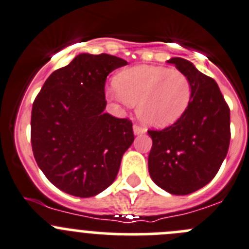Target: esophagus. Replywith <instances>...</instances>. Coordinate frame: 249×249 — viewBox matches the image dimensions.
<instances>
[{"mask_svg":"<svg viewBox=\"0 0 249 249\" xmlns=\"http://www.w3.org/2000/svg\"><path fill=\"white\" fill-rule=\"evenodd\" d=\"M132 129H134V134H135V135H140V134H143V132L146 131L145 127L141 126V125H138V124L134 125V127H132Z\"/></svg>","mask_w":249,"mask_h":249,"instance_id":"1","label":"esophagus"}]
</instances>
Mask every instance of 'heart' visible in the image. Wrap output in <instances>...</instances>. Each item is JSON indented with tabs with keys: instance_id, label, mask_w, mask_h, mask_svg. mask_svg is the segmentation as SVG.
Wrapping results in <instances>:
<instances>
[{
	"instance_id": "heart-1",
	"label": "heart",
	"mask_w": 249,
	"mask_h": 249,
	"mask_svg": "<svg viewBox=\"0 0 249 249\" xmlns=\"http://www.w3.org/2000/svg\"><path fill=\"white\" fill-rule=\"evenodd\" d=\"M123 102L138 106V117L145 124L166 127L184 115L193 98V86L182 71L161 66L131 67L114 80Z\"/></svg>"
}]
</instances>
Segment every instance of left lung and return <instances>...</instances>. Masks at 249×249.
I'll list each match as a JSON object with an SVG mask.
<instances>
[{
	"mask_svg": "<svg viewBox=\"0 0 249 249\" xmlns=\"http://www.w3.org/2000/svg\"><path fill=\"white\" fill-rule=\"evenodd\" d=\"M173 64L189 77L193 98L179 120L162 130H148L152 147L148 172L166 192L187 195L208 184L227 155L231 139L230 108L213 78L182 57Z\"/></svg>",
	"mask_w": 249,
	"mask_h": 249,
	"instance_id": "8db88e82",
	"label": "left lung"
}]
</instances>
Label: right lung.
<instances>
[{
	"label": "right lung",
	"instance_id": "add662e5",
	"mask_svg": "<svg viewBox=\"0 0 249 249\" xmlns=\"http://www.w3.org/2000/svg\"><path fill=\"white\" fill-rule=\"evenodd\" d=\"M126 64L113 55L81 54L53 72L34 99V159L67 194L89 198L107 189L134 141L131 120L104 113L107 76Z\"/></svg>",
	"mask_w": 249,
	"mask_h": 249
}]
</instances>
